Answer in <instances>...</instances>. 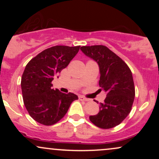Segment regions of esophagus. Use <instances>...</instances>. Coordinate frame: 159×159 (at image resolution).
Here are the masks:
<instances>
[{
	"mask_svg": "<svg viewBox=\"0 0 159 159\" xmlns=\"http://www.w3.org/2000/svg\"><path fill=\"white\" fill-rule=\"evenodd\" d=\"M79 99L81 100V101H89V98H85L83 96H79Z\"/></svg>",
	"mask_w": 159,
	"mask_h": 159,
	"instance_id": "esophagus-1",
	"label": "esophagus"
}]
</instances>
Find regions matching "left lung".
<instances>
[{
    "mask_svg": "<svg viewBox=\"0 0 159 159\" xmlns=\"http://www.w3.org/2000/svg\"><path fill=\"white\" fill-rule=\"evenodd\" d=\"M81 50L97 62L99 66L100 90L107 96L100 103L98 114L90 116L95 125L104 129L120 124L132 110L135 90L131 69L119 56L105 45L82 46Z\"/></svg>",
    "mask_w": 159,
    "mask_h": 159,
    "instance_id": "left-lung-1",
    "label": "left lung"
}]
</instances>
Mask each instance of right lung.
Instances as JSON below:
<instances>
[{
    "label": "right lung",
    "instance_id": "1",
    "mask_svg": "<svg viewBox=\"0 0 159 159\" xmlns=\"http://www.w3.org/2000/svg\"><path fill=\"white\" fill-rule=\"evenodd\" d=\"M80 49L78 46L56 45L45 49L26 65L21 87L25 106L35 121L52 125L60 121L68 111L77 95L66 94L52 89V81L65 69Z\"/></svg>",
    "mask_w": 159,
    "mask_h": 159
}]
</instances>
